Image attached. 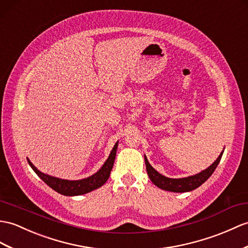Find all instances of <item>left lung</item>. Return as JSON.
Masks as SVG:
<instances>
[{
  "label": "left lung",
  "mask_w": 248,
  "mask_h": 248,
  "mask_svg": "<svg viewBox=\"0 0 248 248\" xmlns=\"http://www.w3.org/2000/svg\"><path fill=\"white\" fill-rule=\"evenodd\" d=\"M223 152L224 150L221 152L220 155H218V157L215 160V162L212 163L207 169L201 171L200 173L190 175L187 177H182V178H171V177H167L163 174H160L159 172L155 170L150 165V163L148 162V158L145 155L147 173L155 186H157L158 188L163 190H166V191H171V192L192 191V190L197 189L198 187L202 185V184H204L211 176V174L214 173V171L216 170V168L222 158Z\"/></svg>",
  "instance_id": "8db88e82"
}]
</instances>
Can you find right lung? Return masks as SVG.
Wrapping results in <instances>:
<instances>
[{
    "label": "right lung",
    "instance_id": "right-lung-1",
    "mask_svg": "<svg viewBox=\"0 0 248 248\" xmlns=\"http://www.w3.org/2000/svg\"><path fill=\"white\" fill-rule=\"evenodd\" d=\"M117 146H118V141L115 143V146L113 147L108 159L106 160L105 164L101 166V168L96 172V173H94L93 175H91L89 177H85V178H82V180H77V181L64 180V178H59V177L43 173V172L38 170L28 158H27V162L31 167V169L36 172L37 175L41 178L46 185H48L51 189H54L55 191H57L60 194L66 195V197H75V195H81V194H85L88 192L93 191V190L101 187L103 184L108 181V178L110 177V173L113 168L115 156H116Z\"/></svg>",
    "mask_w": 248,
    "mask_h": 248
}]
</instances>
